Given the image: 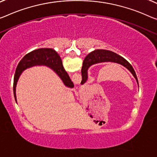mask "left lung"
Listing matches in <instances>:
<instances>
[{
	"mask_svg": "<svg viewBox=\"0 0 157 157\" xmlns=\"http://www.w3.org/2000/svg\"><path fill=\"white\" fill-rule=\"evenodd\" d=\"M108 62H115V63L120 64L126 67L133 75L135 78L136 79L137 84H138L136 71L132 68L131 64L124 57H122L114 52L107 50H95L92 52H90V53H89L86 57L83 62V66H82L81 69L82 81L81 83L84 84L86 82L87 79H88V69L90 66L95 64Z\"/></svg>",
	"mask_w": 157,
	"mask_h": 157,
	"instance_id": "left-lung-1",
	"label": "left lung"
}]
</instances>
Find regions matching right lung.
Wrapping results in <instances>:
<instances>
[{"instance_id":"1","label":"right lung","mask_w":157,"mask_h":157,"mask_svg":"<svg viewBox=\"0 0 157 157\" xmlns=\"http://www.w3.org/2000/svg\"><path fill=\"white\" fill-rule=\"evenodd\" d=\"M36 65H45L50 67L60 77L65 86L69 88H74L73 82L71 81L67 71L64 70L62 59L58 53L52 48H40L26 54L17 65L14 74L13 83V92L15 100H17L16 86L21 72L26 69Z\"/></svg>"}]
</instances>
